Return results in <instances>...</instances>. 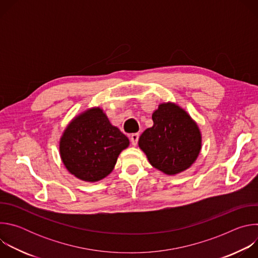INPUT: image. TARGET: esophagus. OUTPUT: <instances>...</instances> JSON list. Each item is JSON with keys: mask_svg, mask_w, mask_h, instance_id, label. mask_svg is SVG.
<instances>
[{"mask_svg": "<svg viewBox=\"0 0 258 258\" xmlns=\"http://www.w3.org/2000/svg\"><path fill=\"white\" fill-rule=\"evenodd\" d=\"M138 141H139V134L138 133H135V134H132L131 135V142L134 146H136L138 144Z\"/></svg>", "mask_w": 258, "mask_h": 258, "instance_id": "esophagus-1", "label": "esophagus"}]
</instances>
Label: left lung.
I'll return each mask as SVG.
<instances>
[{
  "mask_svg": "<svg viewBox=\"0 0 258 258\" xmlns=\"http://www.w3.org/2000/svg\"><path fill=\"white\" fill-rule=\"evenodd\" d=\"M152 119L153 126L139 139L151 165L170 175L189 168L201 150V134L195 121L173 103L160 104Z\"/></svg>",
  "mask_w": 258,
  "mask_h": 258,
  "instance_id": "obj_1",
  "label": "left lung"
}]
</instances>
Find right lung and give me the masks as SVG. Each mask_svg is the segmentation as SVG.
I'll return each instance as SVG.
<instances>
[{
  "instance_id": "right-lung-1",
  "label": "right lung",
  "mask_w": 258,
  "mask_h": 258,
  "mask_svg": "<svg viewBox=\"0 0 258 258\" xmlns=\"http://www.w3.org/2000/svg\"><path fill=\"white\" fill-rule=\"evenodd\" d=\"M130 141L110 123L100 108H92L73 119L60 140L61 159L71 174L98 181L114 168Z\"/></svg>"
}]
</instances>
